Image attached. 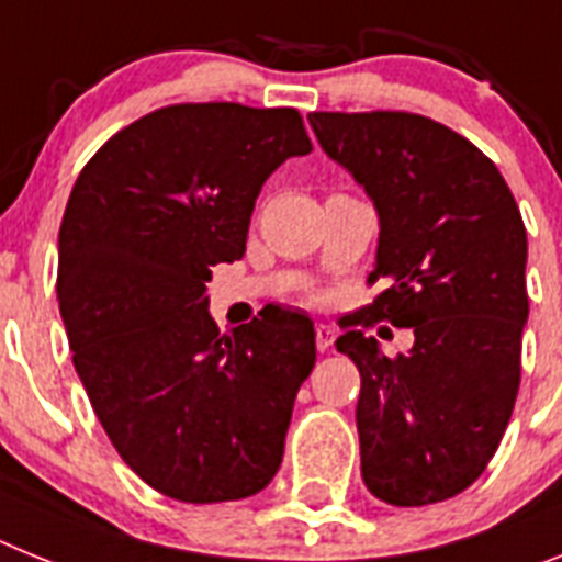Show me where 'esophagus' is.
Wrapping results in <instances>:
<instances>
[{
  "instance_id": "obj_1",
  "label": "esophagus",
  "mask_w": 562,
  "mask_h": 562,
  "mask_svg": "<svg viewBox=\"0 0 562 562\" xmlns=\"http://www.w3.org/2000/svg\"><path fill=\"white\" fill-rule=\"evenodd\" d=\"M334 346V328L331 325H317V348L328 351Z\"/></svg>"
}]
</instances>
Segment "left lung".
I'll use <instances>...</instances> for the list:
<instances>
[{
  "label": "left lung",
  "instance_id": "8db88e82",
  "mask_svg": "<svg viewBox=\"0 0 562 562\" xmlns=\"http://www.w3.org/2000/svg\"><path fill=\"white\" fill-rule=\"evenodd\" d=\"M319 145L380 216L385 282L360 323L412 328L408 353L346 331L360 369L362 480L391 506L465 492L488 465L520 389L526 225L497 165L465 136L405 111L308 113Z\"/></svg>",
  "mask_w": 562,
  "mask_h": 562
}]
</instances>
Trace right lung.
<instances>
[{"instance_id":"right-lung-1","label":"right lung","mask_w":562,"mask_h":562,"mask_svg":"<svg viewBox=\"0 0 562 562\" xmlns=\"http://www.w3.org/2000/svg\"><path fill=\"white\" fill-rule=\"evenodd\" d=\"M305 154L294 108L186 102L113 134L70 191L56 296L74 369L113 449L165 497L243 499L280 469L314 323L277 308L220 334L205 282L243 259L262 182Z\"/></svg>"}]
</instances>
